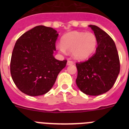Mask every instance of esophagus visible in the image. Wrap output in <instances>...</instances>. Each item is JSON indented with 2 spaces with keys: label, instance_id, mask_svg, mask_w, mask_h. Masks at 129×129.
I'll use <instances>...</instances> for the list:
<instances>
[{
  "label": "esophagus",
  "instance_id": "34e87169",
  "mask_svg": "<svg viewBox=\"0 0 129 129\" xmlns=\"http://www.w3.org/2000/svg\"><path fill=\"white\" fill-rule=\"evenodd\" d=\"M74 64V61H71V60H68V62H67V64L68 65H72V64Z\"/></svg>",
  "mask_w": 129,
  "mask_h": 129
}]
</instances>
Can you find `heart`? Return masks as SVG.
Returning <instances> with one entry per match:
<instances>
[{
    "instance_id": "1",
    "label": "heart",
    "mask_w": 129,
    "mask_h": 129,
    "mask_svg": "<svg viewBox=\"0 0 129 129\" xmlns=\"http://www.w3.org/2000/svg\"><path fill=\"white\" fill-rule=\"evenodd\" d=\"M61 43V46H58L60 52H72L75 59L83 60L94 52L97 46V38L93 33L73 31L64 35Z\"/></svg>"
}]
</instances>
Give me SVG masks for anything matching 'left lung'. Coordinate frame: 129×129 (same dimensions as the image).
Masks as SVG:
<instances>
[{"instance_id":"8db88e82","label":"left lung","mask_w":129,"mask_h":129,"mask_svg":"<svg viewBox=\"0 0 129 129\" xmlns=\"http://www.w3.org/2000/svg\"><path fill=\"white\" fill-rule=\"evenodd\" d=\"M89 26L94 31L98 46L87 61L76 62V84L86 95H98L114 86L120 71V62L112 39L98 26Z\"/></svg>"}]
</instances>
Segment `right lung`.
<instances>
[{
	"label": "right lung",
	"instance_id": "right-lung-1",
	"mask_svg": "<svg viewBox=\"0 0 129 129\" xmlns=\"http://www.w3.org/2000/svg\"><path fill=\"white\" fill-rule=\"evenodd\" d=\"M59 34L50 27L37 26L22 34L15 44L10 72L17 87L31 96L45 94L51 89L67 60L53 57Z\"/></svg>",
	"mask_w": 129,
	"mask_h": 129
}]
</instances>
